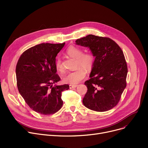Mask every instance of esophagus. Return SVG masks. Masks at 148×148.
Here are the masks:
<instances>
[{
	"mask_svg": "<svg viewBox=\"0 0 148 148\" xmlns=\"http://www.w3.org/2000/svg\"><path fill=\"white\" fill-rule=\"evenodd\" d=\"M77 86V85H69V88H70L71 89L76 88Z\"/></svg>",
	"mask_w": 148,
	"mask_h": 148,
	"instance_id": "1",
	"label": "esophagus"
}]
</instances>
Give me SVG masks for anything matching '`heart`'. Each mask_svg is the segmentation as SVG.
<instances>
[{
	"label": "heart",
	"mask_w": 148,
	"mask_h": 148,
	"mask_svg": "<svg viewBox=\"0 0 148 148\" xmlns=\"http://www.w3.org/2000/svg\"><path fill=\"white\" fill-rule=\"evenodd\" d=\"M82 52L81 48L74 46H70L66 49V53L69 56L75 59L76 66L81 67L68 73L63 79V81L65 83L73 85L77 84L85 77L86 72L83 69L90 71L92 68L95 60L94 55L91 53H82ZM56 67L60 71L62 70L61 62L59 59H57L56 61Z\"/></svg>",
	"instance_id": "obj_1"
}]
</instances>
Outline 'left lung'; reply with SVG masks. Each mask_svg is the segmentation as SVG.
I'll use <instances>...</instances> for the list:
<instances>
[{"label":"left lung","mask_w":148,"mask_h":148,"mask_svg":"<svg viewBox=\"0 0 148 148\" xmlns=\"http://www.w3.org/2000/svg\"><path fill=\"white\" fill-rule=\"evenodd\" d=\"M75 44L88 48L95 57L90 79L85 82L88 91L83 105L98 112L111 110L126 86L127 68L123 51L111 38L92 34L77 39Z\"/></svg>","instance_id":"1"}]
</instances>
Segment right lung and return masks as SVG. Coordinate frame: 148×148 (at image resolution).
<instances>
[{"label":"right lung","instance_id":"obj_1","mask_svg":"<svg viewBox=\"0 0 148 148\" xmlns=\"http://www.w3.org/2000/svg\"><path fill=\"white\" fill-rule=\"evenodd\" d=\"M65 44L37 45L25 51L17 62L16 74L18 92L37 113L53 114L63 105L62 92L69 86L56 85L60 80L56 74V57Z\"/></svg>","mask_w":148,"mask_h":148}]
</instances>
